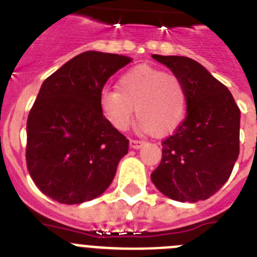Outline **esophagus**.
<instances>
[{
  "label": "esophagus",
  "instance_id": "obj_1",
  "mask_svg": "<svg viewBox=\"0 0 257 257\" xmlns=\"http://www.w3.org/2000/svg\"><path fill=\"white\" fill-rule=\"evenodd\" d=\"M144 145V142H140V140H130V147L133 149H140Z\"/></svg>",
  "mask_w": 257,
  "mask_h": 257
}]
</instances>
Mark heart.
<instances>
[{
    "label": "heart",
    "instance_id": "1",
    "mask_svg": "<svg viewBox=\"0 0 257 257\" xmlns=\"http://www.w3.org/2000/svg\"><path fill=\"white\" fill-rule=\"evenodd\" d=\"M99 103L104 118L115 130H127L136 110L138 130L166 136L185 117L187 90L176 74L142 64L119 77L117 90H104Z\"/></svg>",
    "mask_w": 257,
    "mask_h": 257
}]
</instances>
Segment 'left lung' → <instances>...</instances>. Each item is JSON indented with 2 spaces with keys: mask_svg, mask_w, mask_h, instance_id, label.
<instances>
[{
  "mask_svg": "<svg viewBox=\"0 0 257 257\" xmlns=\"http://www.w3.org/2000/svg\"><path fill=\"white\" fill-rule=\"evenodd\" d=\"M183 81L187 117L162 143L156 188L179 202L205 201L226 183L239 154L240 112L226 86L187 56L152 55Z\"/></svg>",
  "mask_w": 257,
  "mask_h": 257,
  "instance_id": "1",
  "label": "left lung"
}]
</instances>
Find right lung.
I'll use <instances>...</instances> for the list:
<instances>
[{
    "label": "right lung",
    "instance_id": "1",
    "mask_svg": "<svg viewBox=\"0 0 257 257\" xmlns=\"http://www.w3.org/2000/svg\"><path fill=\"white\" fill-rule=\"evenodd\" d=\"M130 58L86 51L47 77L27 121V169L45 196L77 205L103 194L128 140L100 110L104 85Z\"/></svg>",
    "mask_w": 257,
    "mask_h": 257
}]
</instances>
